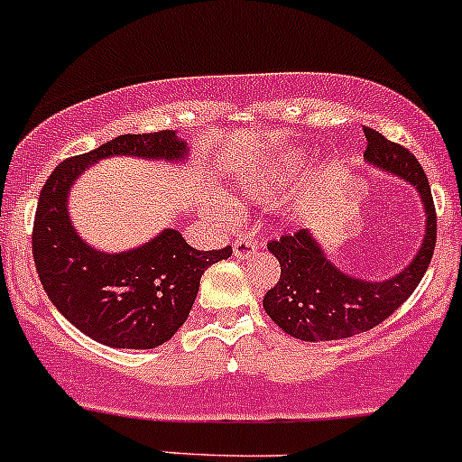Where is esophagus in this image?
<instances>
[{
  "label": "esophagus",
  "instance_id": "obj_1",
  "mask_svg": "<svg viewBox=\"0 0 462 462\" xmlns=\"http://www.w3.org/2000/svg\"><path fill=\"white\" fill-rule=\"evenodd\" d=\"M235 256L236 258H243V256H250V254H254L256 252V247H258V239L254 235H241V236H236L235 239Z\"/></svg>",
  "mask_w": 462,
  "mask_h": 462
}]
</instances>
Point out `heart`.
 Masks as SVG:
<instances>
[{"instance_id":"1","label":"heart","mask_w":462,"mask_h":462,"mask_svg":"<svg viewBox=\"0 0 462 462\" xmlns=\"http://www.w3.org/2000/svg\"><path fill=\"white\" fill-rule=\"evenodd\" d=\"M276 180H281V173H278V171H263V173H256L252 177L250 189L256 192H263L270 189V186L276 184Z\"/></svg>"}]
</instances>
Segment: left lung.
I'll return each mask as SVG.
<instances>
[{"label":"left lung","instance_id":"obj_1","mask_svg":"<svg viewBox=\"0 0 462 462\" xmlns=\"http://www.w3.org/2000/svg\"><path fill=\"white\" fill-rule=\"evenodd\" d=\"M371 164L408 180L423 199L428 226L419 254L402 273L383 282H366L342 273L324 256L307 230L267 243L281 263V278L263 298L265 313L282 331L305 342H328L371 331L412 296L437 247V208L417 157L379 131L364 126Z\"/></svg>","mask_w":462,"mask_h":462}]
</instances>
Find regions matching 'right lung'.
Wrapping results in <instances>:
<instances>
[{"mask_svg": "<svg viewBox=\"0 0 462 462\" xmlns=\"http://www.w3.org/2000/svg\"><path fill=\"white\" fill-rule=\"evenodd\" d=\"M109 155L180 160L186 144L169 129L129 134L60 162L39 195L34 265L52 305L85 336L114 348H155L186 322L204 272L230 256L232 247L199 252L177 230H164L125 254H103L85 245L69 223L65 201L85 166Z\"/></svg>", "mask_w": 462, "mask_h": 462, "instance_id": "add662e5", "label": "right lung"}]
</instances>
